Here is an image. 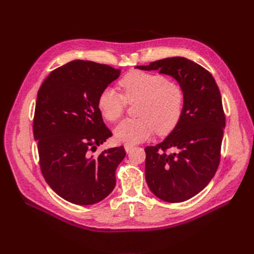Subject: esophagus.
I'll list each match as a JSON object with an SVG mask.
<instances>
[{
    "mask_svg": "<svg viewBox=\"0 0 254 254\" xmlns=\"http://www.w3.org/2000/svg\"><path fill=\"white\" fill-rule=\"evenodd\" d=\"M132 145H130V144H125V145H124V148H125V150H126V152L127 153H129L130 152V150H131L132 149Z\"/></svg>",
    "mask_w": 254,
    "mask_h": 254,
    "instance_id": "esophagus-1",
    "label": "esophagus"
}]
</instances>
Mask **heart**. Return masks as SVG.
<instances>
[{"instance_id": "b5f03b06", "label": "heart", "mask_w": 254, "mask_h": 254, "mask_svg": "<svg viewBox=\"0 0 254 254\" xmlns=\"http://www.w3.org/2000/svg\"><path fill=\"white\" fill-rule=\"evenodd\" d=\"M124 96L111 87H106L99 94L98 108L105 118L114 122L123 115L126 101L136 108V120H124L115 127L118 141L136 144L147 140L155 130L166 134L175 128L183 112L184 96L181 87L169 82L159 73L133 70L120 81Z\"/></svg>"}]
</instances>
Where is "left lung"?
I'll return each mask as SVG.
<instances>
[{"label": "left lung", "instance_id": "8db88e82", "mask_svg": "<svg viewBox=\"0 0 254 254\" xmlns=\"http://www.w3.org/2000/svg\"><path fill=\"white\" fill-rule=\"evenodd\" d=\"M135 68L158 70L181 86L182 116L161 143L145 147V180L160 200L187 201L207 186L220 161L225 127L220 91L209 71L186 58H168Z\"/></svg>", "mask_w": 254, "mask_h": 254}]
</instances>
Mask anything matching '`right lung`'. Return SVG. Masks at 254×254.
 Instances as JSON below:
<instances>
[{"label":"right lung","instance_id":"right-lung-1","mask_svg":"<svg viewBox=\"0 0 254 254\" xmlns=\"http://www.w3.org/2000/svg\"><path fill=\"white\" fill-rule=\"evenodd\" d=\"M120 74L111 66L72 61L51 71L37 93L33 132L40 169L54 192L70 203L93 205L115 187L124 147L92 152L112 136L98 97Z\"/></svg>","mask_w":254,"mask_h":254}]
</instances>
